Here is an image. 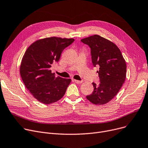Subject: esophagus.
Returning <instances> with one entry per match:
<instances>
[{
	"instance_id": "obj_1",
	"label": "esophagus",
	"mask_w": 148,
	"mask_h": 148,
	"mask_svg": "<svg viewBox=\"0 0 148 148\" xmlns=\"http://www.w3.org/2000/svg\"><path fill=\"white\" fill-rule=\"evenodd\" d=\"M76 83H77V84H79V83H82V82H83V81L82 80H74Z\"/></svg>"
}]
</instances>
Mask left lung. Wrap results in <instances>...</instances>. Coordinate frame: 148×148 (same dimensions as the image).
Instances as JSON below:
<instances>
[{
  "mask_svg": "<svg viewBox=\"0 0 148 148\" xmlns=\"http://www.w3.org/2000/svg\"><path fill=\"white\" fill-rule=\"evenodd\" d=\"M81 42L89 46L92 64L99 67L97 73L100 83H92L93 92L86 98L95 105L105 104L116 96L124 83L125 61L119 47L99 35L83 38Z\"/></svg>",
  "mask_w": 148,
  "mask_h": 148,
  "instance_id": "1",
  "label": "left lung"
}]
</instances>
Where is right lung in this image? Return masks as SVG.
<instances>
[{"instance_id": "obj_1", "label": "right lung", "mask_w": 148, "mask_h": 148, "mask_svg": "<svg viewBox=\"0 0 148 148\" xmlns=\"http://www.w3.org/2000/svg\"><path fill=\"white\" fill-rule=\"evenodd\" d=\"M74 42L73 38L48 37L35 42L27 49L20 74L27 89L39 102L52 103L65 95L71 80L56 77L51 66L59 62L65 48Z\"/></svg>"}]
</instances>
